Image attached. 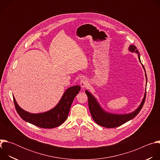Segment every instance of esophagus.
Here are the masks:
<instances>
[{"label":"esophagus","mask_w":160,"mask_h":160,"mask_svg":"<svg viewBox=\"0 0 160 160\" xmlns=\"http://www.w3.org/2000/svg\"><path fill=\"white\" fill-rule=\"evenodd\" d=\"M87 84H88V81L85 78H83L81 79V80L80 82V85L82 88H84L85 87H86L87 86Z\"/></svg>","instance_id":"esophagus-1"}]
</instances>
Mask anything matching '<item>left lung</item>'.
Masks as SVG:
<instances>
[{"mask_svg": "<svg viewBox=\"0 0 160 160\" xmlns=\"http://www.w3.org/2000/svg\"><path fill=\"white\" fill-rule=\"evenodd\" d=\"M128 50L131 52H135V53H138L139 60L141 62L139 51L138 49H137V48L135 46V45H130ZM142 66L145 71V68L143 65ZM146 82H147L148 78H147L146 73ZM85 93L88 97V104L89 110L94 121L99 125H101L102 127H106V128L118 127L124 124L125 123L128 122L129 120L133 119L134 117H135L138 115V113L140 112L142 108L143 107V105L146 100V92L144 94V97L142 99V101L141 103V105L133 112L128 114H125V115H117V114L109 113L105 111L101 107L98 101L92 96V94L90 93L88 90H85Z\"/></svg>", "mask_w": 160, "mask_h": 160, "instance_id": "1", "label": "left lung"}]
</instances>
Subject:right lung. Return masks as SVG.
<instances>
[{
	"label": "right lung",
	"instance_id": "add662e5",
	"mask_svg": "<svg viewBox=\"0 0 160 160\" xmlns=\"http://www.w3.org/2000/svg\"><path fill=\"white\" fill-rule=\"evenodd\" d=\"M80 90L79 85L68 88L53 109L42 113L27 112L19 106L14 97L13 100L16 110L22 120L40 128H53L61 125L66 120L74 98Z\"/></svg>",
	"mask_w": 160,
	"mask_h": 160
}]
</instances>
